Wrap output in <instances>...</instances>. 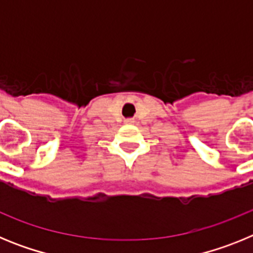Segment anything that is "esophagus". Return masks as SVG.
<instances>
[{
	"mask_svg": "<svg viewBox=\"0 0 253 253\" xmlns=\"http://www.w3.org/2000/svg\"><path fill=\"white\" fill-rule=\"evenodd\" d=\"M128 122H129V123H133V120H128Z\"/></svg>",
	"mask_w": 253,
	"mask_h": 253,
	"instance_id": "1",
	"label": "esophagus"
}]
</instances>
